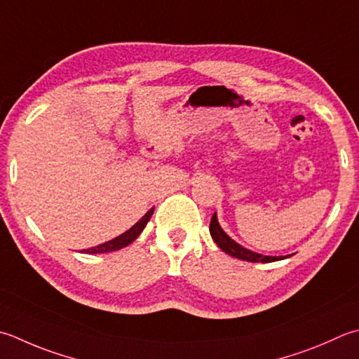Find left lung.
Returning <instances> with one entry per match:
<instances>
[{"mask_svg":"<svg viewBox=\"0 0 359 359\" xmlns=\"http://www.w3.org/2000/svg\"><path fill=\"white\" fill-rule=\"evenodd\" d=\"M210 233H212V238L215 243L219 245V248L226 252V254L244 259V262H250V263H272V262H278V259H283L285 257H268V255H259L257 252H252L249 249H244L243 245L235 243L231 238L224 231L217 222L216 213L212 216V221H210Z\"/></svg>","mask_w":359,"mask_h":359,"instance_id":"1","label":"left lung"}]
</instances>
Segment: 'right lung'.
<instances>
[{
	"label": "right lung",
	"mask_w": 359,
	"mask_h": 359,
	"mask_svg": "<svg viewBox=\"0 0 359 359\" xmlns=\"http://www.w3.org/2000/svg\"><path fill=\"white\" fill-rule=\"evenodd\" d=\"M152 213H154V208H151L149 212H147V213L142 217V219H140V221L135 224V226L130 227L128 231H124L123 235H119V236L114 238V240H110V241L104 243V244L96 245V248L83 249L82 252H86V254H105V252H114V250L126 248V245H129L132 241H135L137 238H138V235L142 233L143 229L146 227V224L149 222Z\"/></svg>",
	"instance_id": "add662e5"
}]
</instances>
